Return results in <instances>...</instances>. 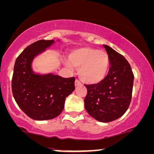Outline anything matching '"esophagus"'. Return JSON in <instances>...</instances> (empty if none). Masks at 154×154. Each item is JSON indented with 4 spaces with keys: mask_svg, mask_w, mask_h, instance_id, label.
I'll list each match as a JSON object with an SVG mask.
<instances>
[{
    "mask_svg": "<svg viewBox=\"0 0 154 154\" xmlns=\"http://www.w3.org/2000/svg\"><path fill=\"white\" fill-rule=\"evenodd\" d=\"M81 83L79 80H78V79H76V80L75 81V86H81Z\"/></svg>",
    "mask_w": 154,
    "mask_h": 154,
    "instance_id": "34e87169",
    "label": "esophagus"
}]
</instances>
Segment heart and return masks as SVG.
<instances>
[{
    "instance_id": "heart-1",
    "label": "heart",
    "mask_w": 154,
    "mask_h": 154,
    "mask_svg": "<svg viewBox=\"0 0 154 154\" xmlns=\"http://www.w3.org/2000/svg\"><path fill=\"white\" fill-rule=\"evenodd\" d=\"M69 60L79 69L81 80L88 84L100 82L107 75L110 67V58L106 51L89 47L73 50L69 55ZM71 65L66 63L68 68H71Z\"/></svg>"
}]
</instances>
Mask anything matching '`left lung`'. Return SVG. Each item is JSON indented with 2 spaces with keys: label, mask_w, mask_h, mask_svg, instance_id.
I'll return each mask as SVG.
<instances>
[{
  "label": "left lung",
  "mask_w": 154,
  "mask_h": 154,
  "mask_svg": "<svg viewBox=\"0 0 154 154\" xmlns=\"http://www.w3.org/2000/svg\"><path fill=\"white\" fill-rule=\"evenodd\" d=\"M110 58L108 75L100 83L85 85V109L100 122H111L126 113L132 97L134 75L129 63L109 45H103Z\"/></svg>",
  "instance_id": "left-lung-1"
}]
</instances>
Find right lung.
Segmentation results:
<instances>
[{"label":"right lung","instance_id":"add662e5","mask_svg":"<svg viewBox=\"0 0 154 154\" xmlns=\"http://www.w3.org/2000/svg\"><path fill=\"white\" fill-rule=\"evenodd\" d=\"M54 43L40 40L28 45L15 62L12 93L23 111L32 119L50 120L59 116L66 98L75 89V78H63L52 73L39 75L31 68L33 58Z\"/></svg>","mask_w":154,"mask_h":154}]
</instances>
